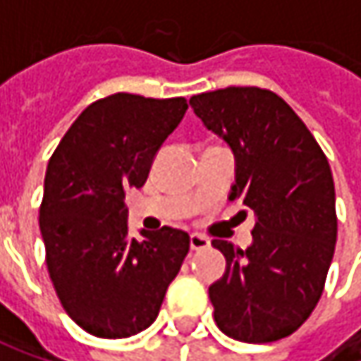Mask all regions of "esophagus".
I'll return each instance as SVG.
<instances>
[{
    "label": "esophagus",
    "mask_w": 361,
    "mask_h": 361,
    "mask_svg": "<svg viewBox=\"0 0 361 361\" xmlns=\"http://www.w3.org/2000/svg\"><path fill=\"white\" fill-rule=\"evenodd\" d=\"M209 245H211L209 238L202 236V234H192V236H190V247H192V251H202V249H207Z\"/></svg>",
    "instance_id": "obj_1"
}]
</instances>
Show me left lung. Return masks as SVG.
<instances>
[{
  "label": "left lung",
  "instance_id": "8db88e82",
  "mask_svg": "<svg viewBox=\"0 0 361 361\" xmlns=\"http://www.w3.org/2000/svg\"><path fill=\"white\" fill-rule=\"evenodd\" d=\"M190 104L232 148L230 198H240L257 217L249 249L213 240L228 263L224 278L209 286L213 318L236 341H280L316 310L334 255L328 159L297 112L269 90L226 87L192 96Z\"/></svg>",
  "mask_w": 361,
  "mask_h": 361
}]
</instances>
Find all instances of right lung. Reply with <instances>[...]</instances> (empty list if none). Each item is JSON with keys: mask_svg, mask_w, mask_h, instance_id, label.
Instances as JSON below:
<instances>
[{"mask_svg": "<svg viewBox=\"0 0 361 361\" xmlns=\"http://www.w3.org/2000/svg\"><path fill=\"white\" fill-rule=\"evenodd\" d=\"M185 110V98L112 94L79 114L49 159L39 207L45 265L64 312L94 336L127 338L152 324L190 251L188 232L169 226L131 236L125 204Z\"/></svg>", "mask_w": 361, "mask_h": 361, "instance_id": "add662e5", "label": "right lung"}]
</instances>
